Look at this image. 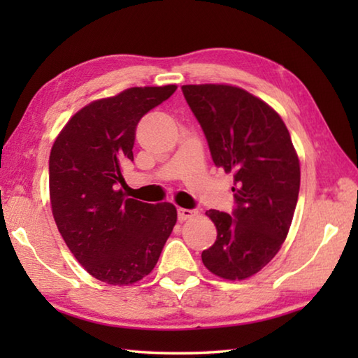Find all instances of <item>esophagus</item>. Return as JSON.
<instances>
[{
    "label": "esophagus",
    "mask_w": 358,
    "mask_h": 358,
    "mask_svg": "<svg viewBox=\"0 0 358 358\" xmlns=\"http://www.w3.org/2000/svg\"><path fill=\"white\" fill-rule=\"evenodd\" d=\"M197 215L196 210H187V208H178V221H186V220H191Z\"/></svg>",
    "instance_id": "esophagus-1"
}]
</instances>
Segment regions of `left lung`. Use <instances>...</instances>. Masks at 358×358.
I'll list each match as a JSON object with an SVG mask.
<instances>
[{
    "mask_svg": "<svg viewBox=\"0 0 358 358\" xmlns=\"http://www.w3.org/2000/svg\"><path fill=\"white\" fill-rule=\"evenodd\" d=\"M216 167L234 173L235 208L208 210L217 237L202 262L224 280L256 275L280 251L299 201L300 162L273 108L232 85H183Z\"/></svg>",
    "mask_w": 358,
    "mask_h": 358,
    "instance_id": "left-lung-1",
    "label": "left lung"
}]
</instances>
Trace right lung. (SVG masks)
I'll use <instances>...</instances> for the list:
<instances>
[{"mask_svg":"<svg viewBox=\"0 0 358 358\" xmlns=\"http://www.w3.org/2000/svg\"><path fill=\"white\" fill-rule=\"evenodd\" d=\"M177 85L134 87L94 101L59 132L48 159L52 213L64 243L96 280L128 286L155 268L177 222L172 203L128 199L118 185L134 161L136 128Z\"/></svg>","mask_w":358,"mask_h":358,"instance_id":"obj_1","label":"right lung"}]
</instances>
